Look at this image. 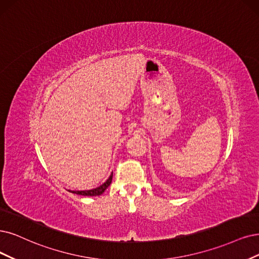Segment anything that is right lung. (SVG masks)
<instances>
[{"instance_id":"add662e5","label":"right lung","mask_w":259,"mask_h":259,"mask_svg":"<svg viewBox=\"0 0 259 259\" xmlns=\"http://www.w3.org/2000/svg\"><path fill=\"white\" fill-rule=\"evenodd\" d=\"M112 178H113V173L110 175L109 179L105 181L104 184L99 186L98 188L88 190V191H69V192H72L74 194H79V195H84V196H97V195H101L104 192V191L108 189V187L111 185Z\"/></svg>"}]
</instances>
